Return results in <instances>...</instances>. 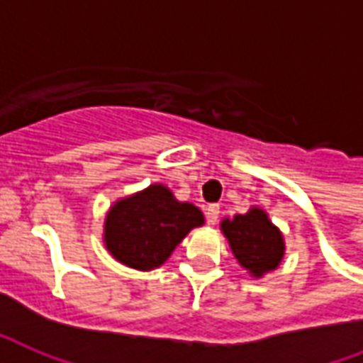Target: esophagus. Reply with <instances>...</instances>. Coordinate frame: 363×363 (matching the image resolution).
<instances>
[{
    "label": "esophagus",
    "mask_w": 363,
    "mask_h": 363,
    "mask_svg": "<svg viewBox=\"0 0 363 363\" xmlns=\"http://www.w3.org/2000/svg\"><path fill=\"white\" fill-rule=\"evenodd\" d=\"M218 218H220V206L218 204H210V206L206 208V220L210 225H213L216 221H218Z\"/></svg>",
    "instance_id": "esophagus-1"
}]
</instances>
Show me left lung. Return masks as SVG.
Wrapping results in <instances>:
<instances>
[{
	"mask_svg": "<svg viewBox=\"0 0 363 363\" xmlns=\"http://www.w3.org/2000/svg\"><path fill=\"white\" fill-rule=\"evenodd\" d=\"M220 227L235 259L250 277L263 278L280 267L286 252L284 235L263 208L252 206L246 213L223 218Z\"/></svg>",
	"mask_w": 363,
	"mask_h": 363,
	"instance_id": "left-lung-1",
	"label": "left lung"
}]
</instances>
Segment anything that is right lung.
<instances>
[{
  "label": "right lung",
  "mask_w": 363,
  "mask_h": 363,
  "mask_svg": "<svg viewBox=\"0 0 363 363\" xmlns=\"http://www.w3.org/2000/svg\"><path fill=\"white\" fill-rule=\"evenodd\" d=\"M204 225L195 204L179 202L167 185L153 184L115 201L104 220V246L123 265L151 271L172 255L191 229Z\"/></svg>",
  "instance_id": "right-lung-1"
}]
</instances>
